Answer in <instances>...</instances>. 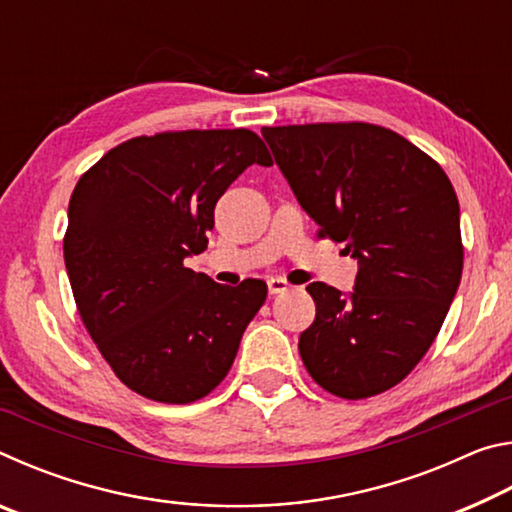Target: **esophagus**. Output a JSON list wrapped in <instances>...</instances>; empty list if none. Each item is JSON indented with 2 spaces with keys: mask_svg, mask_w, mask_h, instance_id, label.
Here are the masks:
<instances>
[{
  "mask_svg": "<svg viewBox=\"0 0 512 512\" xmlns=\"http://www.w3.org/2000/svg\"><path fill=\"white\" fill-rule=\"evenodd\" d=\"M266 284H268V291H271V293H284V291L291 289V284L284 280V277H268Z\"/></svg>",
  "mask_w": 512,
  "mask_h": 512,
  "instance_id": "esophagus-1",
  "label": "esophagus"
}]
</instances>
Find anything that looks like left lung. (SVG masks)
<instances>
[{
  "label": "left lung",
  "mask_w": 512,
  "mask_h": 512,
  "mask_svg": "<svg viewBox=\"0 0 512 512\" xmlns=\"http://www.w3.org/2000/svg\"><path fill=\"white\" fill-rule=\"evenodd\" d=\"M275 162L318 237L359 262L348 298L309 284L316 318L300 357L343 400L388 391L431 348L463 273L461 210L440 164L366 121L264 126Z\"/></svg>",
  "instance_id": "8db88e82"
}]
</instances>
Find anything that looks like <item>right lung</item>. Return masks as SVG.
Listing matches in <instances>:
<instances>
[{
    "label": "right lung",
    "instance_id": "right-lung-1",
    "mask_svg": "<svg viewBox=\"0 0 512 512\" xmlns=\"http://www.w3.org/2000/svg\"><path fill=\"white\" fill-rule=\"evenodd\" d=\"M271 153L248 128L133 137L83 173L69 198L65 266L81 320L112 372L142 397L212 393L266 300L262 280L216 284L185 266L207 248L214 205Z\"/></svg>",
    "mask_w": 512,
    "mask_h": 512
}]
</instances>
